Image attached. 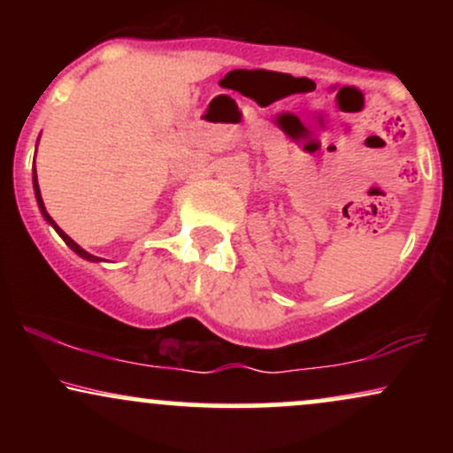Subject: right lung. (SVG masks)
<instances>
[{
  "label": "right lung",
  "mask_w": 453,
  "mask_h": 453,
  "mask_svg": "<svg viewBox=\"0 0 453 453\" xmlns=\"http://www.w3.org/2000/svg\"><path fill=\"white\" fill-rule=\"evenodd\" d=\"M34 191H35V197H38V206H40V211H42L44 219H46V221H49V223H50V226H53V227H55V230H57V234H59V236H61V238H64V242L67 244V247H70V249H72V251H74V253H78V256H81V257L89 259V262H97V259H100V257L91 256V253H87V251H85V249H82V247H78V244H76L74 241H72V238H70V236H67V234H65L64 230H61V227H59V226H57V223L53 221V217H50V215H49V212H46V209H44V202H42V196H40V187H38V176H35V170H34Z\"/></svg>",
  "instance_id": "right-lung-1"
}]
</instances>
